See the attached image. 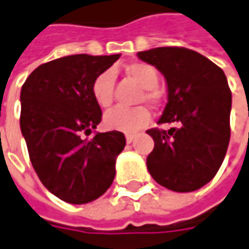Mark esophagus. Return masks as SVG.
I'll use <instances>...</instances> for the list:
<instances>
[{
  "mask_svg": "<svg viewBox=\"0 0 249 249\" xmlns=\"http://www.w3.org/2000/svg\"><path fill=\"white\" fill-rule=\"evenodd\" d=\"M136 138V134H128V135L125 136V139H126V143H131V142H134V139Z\"/></svg>",
  "mask_w": 249,
  "mask_h": 249,
  "instance_id": "1",
  "label": "esophagus"
}]
</instances>
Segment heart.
<instances>
[{
	"label": "heart",
	"instance_id": "heart-1",
	"mask_svg": "<svg viewBox=\"0 0 249 249\" xmlns=\"http://www.w3.org/2000/svg\"><path fill=\"white\" fill-rule=\"evenodd\" d=\"M126 75L143 88L142 93L138 97V102L156 106L160 102V94L157 92L156 86L159 83V72L157 70L146 62H134L129 64L126 68ZM92 96L94 102L102 108H108L113 104L114 99V75L111 71H106L96 76L92 83ZM150 121L149 110L139 106L134 108H123L117 107L111 111L106 113L103 118V125L110 131H120L124 134L138 132Z\"/></svg>",
	"mask_w": 249,
	"mask_h": 249
}]
</instances>
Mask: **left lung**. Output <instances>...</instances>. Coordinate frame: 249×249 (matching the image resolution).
Wrapping results in <instances>:
<instances>
[{
	"label": "left lung",
	"instance_id": "obj_1",
	"mask_svg": "<svg viewBox=\"0 0 249 249\" xmlns=\"http://www.w3.org/2000/svg\"><path fill=\"white\" fill-rule=\"evenodd\" d=\"M138 57L164 75L167 104L157 124L174 125L146 131L155 141L147 170L167 189L196 191L216 176L230 142L227 78L211 60L184 47H157Z\"/></svg>",
	"mask_w": 249,
	"mask_h": 249
}]
</instances>
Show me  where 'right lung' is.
<instances>
[{
	"mask_svg": "<svg viewBox=\"0 0 249 249\" xmlns=\"http://www.w3.org/2000/svg\"><path fill=\"white\" fill-rule=\"evenodd\" d=\"M120 54H75L41 64L20 90V131L43 185L64 202L82 205L102 196L115 177L125 147L120 131L89 135L102 121L92 83Z\"/></svg>",
	"mask_w": 249,
	"mask_h": 249,
	"instance_id": "add662e5",
	"label": "right lung"
}]
</instances>
